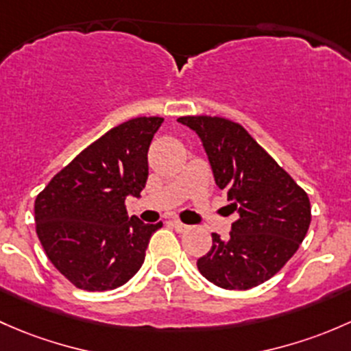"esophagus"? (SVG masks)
I'll return each instance as SVG.
<instances>
[{
    "mask_svg": "<svg viewBox=\"0 0 351 351\" xmlns=\"http://www.w3.org/2000/svg\"><path fill=\"white\" fill-rule=\"evenodd\" d=\"M171 225L172 226H174V228L177 230V231H180V233H182V231H187V230H189V226H187V225H184V223L182 221H179V219H171Z\"/></svg>",
    "mask_w": 351,
    "mask_h": 351,
    "instance_id": "34e87169",
    "label": "esophagus"
}]
</instances>
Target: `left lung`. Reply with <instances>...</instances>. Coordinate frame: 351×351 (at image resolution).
<instances>
[{
	"label": "left lung",
	"mask_w": 351,
	"mask_h": 351,
	"mask_svg": "<svg viewBox=\"0 0 351 351\" xmlns=\"http://www.w3.org/2000/svg\"><path fill=\"white\" fill-rule=\"evenodd\" d=\"M197 133L213 176L240 218L230 237L213 233L197 260L202 277L221 289L247 291L276 276L298 252L311 223L302 187L238 123L219 117H180Z\"/></svg>",
	"instance_id": "8db88e82"
}]
</instances>
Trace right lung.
<instances>
[{"mask_svg": "<svg viewBox=\"0 0 351 351\" xmlns=\"http://www.w3.org/2000/svg\"><path fill=\"white\" fill-rule=\"evenodd\" d=\"M164 118L114 126L52 177L35 199V223L52 265L82 291H111L140 270L160 223L128 218L126 196L149 177V147Z\"/></svg>", "mask_w": 351, "mask_h": 351, "instance_id": "right-lung-1", "label": "right lung"}]
</instances>
